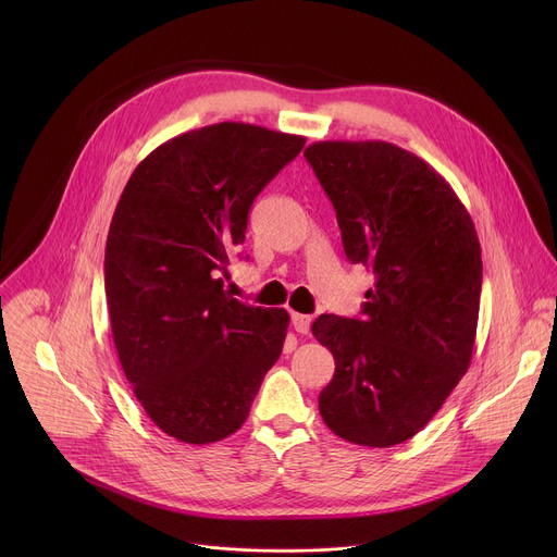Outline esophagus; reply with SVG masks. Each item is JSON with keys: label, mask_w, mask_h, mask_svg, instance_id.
<instances>
[{"label": "esophagus", "mask_w": 557, "mask_h": 557, "mask_svg": "<svg viewBox=\"0 0 557 557\" xmlns=\"http://www.w3.org/2000/svg\"><path fill=\"white\" fill-rule=\"evenodd\" d=\"M310 314H301V312H293L290 314V324H293V329L299 333V335H308V331H310Z\"/></svg>", "instance_id": "esophagus-1"}]
</instances>
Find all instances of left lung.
<instances>
[{"label":"left lung","mask_w":557,"mask_h":557,"mask_svg":"<svg viewBox=\"0 0 557 557\" xmlns=\"http://www.w3.org/2000/svg\"><path fill=\"white\" fill-rule=\"evenodd\" d=\"M337 211L346 258L374 275L361 317L320 314L312 335L335 357L320 414L344 441L392 447L441 410L467 372L483 260L473 222L419 156L383 140L304 149Z\"/></svg>","instance_id":"1"}]
</instances>
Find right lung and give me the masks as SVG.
<instances>
[{"label":"right lung","instance_id":"obj_1","mask_svg":"<svg viewBox=\"0 0 557 557\" xmlns=\"http://www.w3.org/2000/svg\"><path fill=\"white\" fill-rule=\"evenodd\" d=\"M304 143L207 125L156 147L121 194L106 245L112 337L147 417L183 443L240 430L282 355L288 312L231 297L220 273L253 200Z\"/></svg>","mask_w":557,"mask_h":557}]
</instances>
